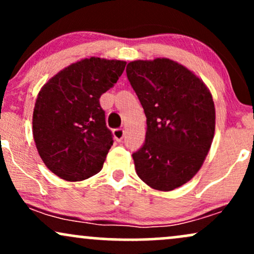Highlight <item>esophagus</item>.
Here are the masks:
<instances>
[{
  "label": "esophagus",
  "mask_w": 254,
  "mask_h": 254,
  "mask_svg": "<svg viewBox=\"0 0 254 254\" xmlns=\"http://www.w3.org/2000/svg\"><path fill=\"white\" fill-rule=\"evenodd\" d=\"M113 136H115L116 141L121 142L124 138V130L122 127H117V129L113 130Z\"/></svg>",
  "instance_id": "1"
}]
</instances>
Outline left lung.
<instances>
[{
	"mask_svg": "<svg viewBox=\"0 0 254 254\" xmlns=\"http://www.w3.org/2000/svg\"><path fill=\"white\" fill-rule=\"evenodd\" d=\"M127 76L147 117L144 143L132 153L137 176L155 190H174L199 171L210 149V92L189 69L167 58L130 62Z\"/></svg>",
	"mask_w": 254,
	"mask_h": 254,
	"instance_id": "left-lung-1",
	"label": "left lung"
}]
</instances>
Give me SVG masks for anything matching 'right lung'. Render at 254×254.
Instances as JSON below:
<instances>
[{"label":"right lung","instance_id":"obj_1","mask_svg":"<svg viewBox=\"0 0 254 254\" xmlns=\"http://www.w3.org/2000/svg\"><path fill=\"white\" fill-rule=\"evenodd\" d=\"M127 62L84 58L63 69L38 94L33 137L52 173L80 182L99 173L111 145L101 95L115 86Z\"/></svg>","mask_w":254,"mask_h":254}]
</instances>
